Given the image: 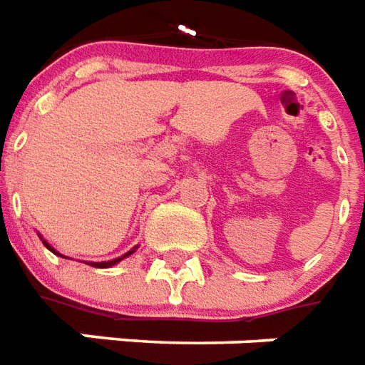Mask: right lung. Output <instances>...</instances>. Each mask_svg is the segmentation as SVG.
Wrapping results in <instances>:
<instances>
[{
	"label": "right lung",
	"instance_id": "right-lung-1",
	"mask_svg": "<svg viewBox=\"0 0 365 365\" xmlns=\"http://www.w3.org/2000/svg\"><path fill=\"white\" fill-rule=\"evenodd\" d=\"M39 237H41V235H39ZM41 239H43V237H41ZM43 245H45L46 249L51 250V252H54V255H58L56 250L52 249L51 245L46 243L45 239H43ZM130 255H133V250H130V252H126V255H124V256H120V258H115V260H109V262H92V264H90V265H94V267H110V265L118 264V262H120V260H124V258H126V256H130ZM58 256H62V255H58Z\"/></svg>",
	"mask_w": 365,
	"mask_h": 365
}]
</instances>
